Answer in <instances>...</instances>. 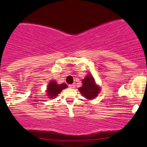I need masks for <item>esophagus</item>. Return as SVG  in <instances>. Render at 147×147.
Segmentation results:
<instances>
[{
    "instance_id": "1",
    "label": "esophagus",
    "mask_w": 147,
    "mask_h": 147,
    "mask_svg": "<svg viewBox=\"0 0 147 147\" xmlns=\"http://www.w3.org/2000/svg\"><path fill=\"white\" fill-rule=\"evenodd\" d=\"M69 87H70V88H75V84H70V85H69Z\"/></svg>"
}]
</instances>
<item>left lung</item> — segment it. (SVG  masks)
I'll return each mask as SVG.
<instances>
[{"mask_svg":"<svg viewBox=\"0 0 147 147\" xmlns=\"http://www.w3.org/2000/svg\"><path fill=\"white\" fill-rule=\"evenodd\" d=\"M82 84L83 86L79 88V90L84 97L86 99H92L98 95L100 88L95 84V80L92 76L87 75L82 81Z\"/></svg>","mask_w":147,"mask_h":147,"instance_id":"8db88e82","label":"left lung"}]
</instances>
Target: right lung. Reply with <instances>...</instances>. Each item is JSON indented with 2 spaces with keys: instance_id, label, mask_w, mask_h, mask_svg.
Returning <instances> with one entry per match:
<instances>
[{
  "instance_id": "obj_1",
  "label": "right lung",
  "mask_w": 147,
  "mask_h": 147,
  "mask_svg": "<svg viewBox=\"0 0 147 147\" xmlns=\"http://www.w3.org/2000/svg\"><path fill=\"white\" fill-rule=\"evenodd\" d=\"M67 85L65 84H57L56 82L54 81H51L50 83H49V85L48 86V90H47V92H48V96H49V98L52 99L53 97H56L58 94L63 89L66 88Z\"/></svg>"
}]
</instances>
